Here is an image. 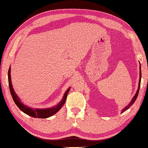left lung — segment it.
I'll return each mask as SVG.
<instances>
[{
	"instance_id": "1",
	"label": "left lung",
	"mask_w": 148,
	"mask_h": 148,
	"mask_svg": "<svg viewBox=\"0 0 148 148\" xmlns=\"http://www.w3.org/2000/svg\"><path fill=\"white\" fill-rule=\"evenodd\" d=\"M140 80H139V84H138V89L137 90L136 94H135V95L134 96V97H133V99H132L131 101L130 102V103L127 105V106L125 107L123 110L121 111V113L124 112V111H125L126 110H127L128 109H129L130 107H131L133 104L134 103V102L136 101V100L137 99V97H138V93H139V91H140V83H141V78H142V73H141V65L140 66Z\"/></svg>"
}]
</instances>
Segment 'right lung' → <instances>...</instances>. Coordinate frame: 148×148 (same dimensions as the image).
<instances>
[{"mask_svg":"<svg viewBox=\"0 0 148 148\" xmlns=\"http://www.w3.org/2000/svg\"><path fill=\"white\" fill-rule=\"evenodd\" d=\"M8 79L10 93H11L12 99H13L17 107H18L23 112H24L25 113H26V114L30 115V116L33 117H37V118H48V117L52 116V115L55 114L57 112H58L60 110V109L63 107L64 104H65L66 99H67V94L69 92L70 90V87L69 89H67V91L65 92V93H64L63 99L61 100V101H60L57 106L52 107V108L45 109L31 108L29 106H25L23 103L21 102V99L19 98L18 96L16 95L15 91H14L12 84L11 77H10V67L9 68V69H8Z\"/></svg>","mask_w":148,"mask_h":148,"instance_id":"1","label":"right lung"}]
</instances>
